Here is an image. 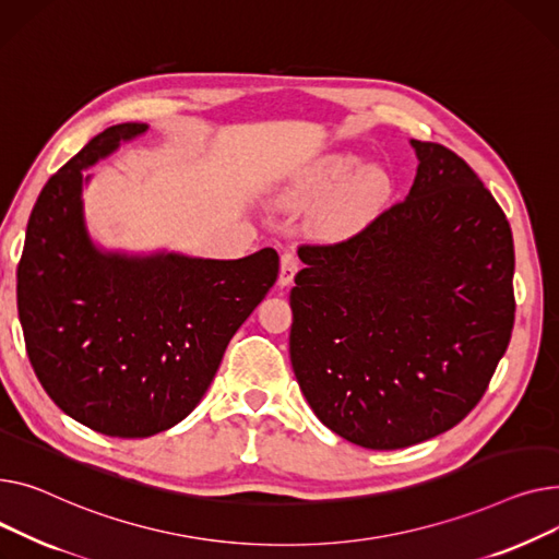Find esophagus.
<instances>
[{
  "instance_id": "obj_1",
  "label": "esophagus",
  "mask_w": 559,
  "mask_h": 559,
  "mask_svg": "<svg viewBox=\"0 0 559 559\" xmlns=\"http://www.w3.org/2000/svg\"><path fill=\"white\" fill-rule=\"evenodd\" d=\"M298 269H300V259L295 254V250H284L280 261V284L282 286L293 284V277L298 273Z\"/></svg>"
}]
</instances>
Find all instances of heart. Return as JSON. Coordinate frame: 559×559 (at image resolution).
Listing matches in <instances>:
<instances>
[{"label":"heart","mask_w":559,"mask_h":559,"mask_svg":"<svg viewBox=\"0 0 559 559\" xmlns=\"http://www.w3.org/2000/svg\"><path fill=\"white\" fill-rule=\"evenodd\" d=\"M354 157H332L307 185L309 195H324L342 187L322 212L324 227L334 229V233L366 221L390 193V178L381 167L360 169L348 181L346 178L354 171Z\"/></svg>","instance_id":"heart-1"}]
</instances>
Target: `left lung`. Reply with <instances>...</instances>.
Instances as JSON below:
<instances>
[{"label": "left lung", "mask_w": 559, "mask_h": 559, "mask_svg": "<svg viewBox=\"0 0 559 559\" xmlns=\"http://www.w3.org/2000/svg\"><path fill=\"white\" fill-rule=\"evenodd\" d=\"M408 195L356 235L298 248L293 372L316 417L366 449H404L480 402L514 324L510 223L469 164L411 140Z\"/></svg>", "instance_id": "1"}]
</instances>
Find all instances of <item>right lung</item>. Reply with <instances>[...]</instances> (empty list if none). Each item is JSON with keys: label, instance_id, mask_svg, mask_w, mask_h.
<instances>
[{"label": "right lung", "instance_id": "add662e5", "mask_svg": "<svg viewBox=\"0 0 559 559\" xmlns=\"http://www.w3.org/2000/svg\"><path fill=\"white\" fill-rule=\"evenodd\" d=\"M144 130L106 128L47 180L17 264V313L36 377L62 413L110 438H148L182 421L280 271L273 248L218 261L92 246L83 169Z\"/></svg>", "mask_w": 559, "mask_h": 559}]
</instances>
